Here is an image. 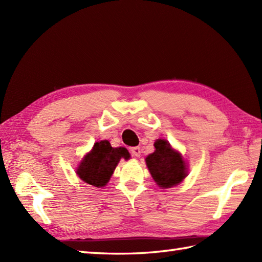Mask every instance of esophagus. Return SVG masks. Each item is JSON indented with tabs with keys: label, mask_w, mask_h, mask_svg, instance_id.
<instances>
[{
	"label": "esophagus",
	"mask_w": 262,
	"mask_h": 262,
	"mask_svg": "<svg viewBox=\"0 0 262 262\" xmlns=\"http://www.w3.org/2000/svg\"><path fill=\"white\" fill-rule=\"evenodd\" d=\"M130 154L133 155V157L138 158V157H140V155H141V148L138 147V146L132 147V148H130Z\"/></svg>",
	"instance_id": "34e87169"
}]
</instances>
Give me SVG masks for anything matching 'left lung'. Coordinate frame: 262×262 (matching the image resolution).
<instances>
[{"label": "left lung", "mask_w": 262, "mask_h": 262, "mask_svg": "<svg viewBox=\"0 0 262 262\" xmlns=\"http://www.w3.org/2000/svg\"><path fill=\"white\" fill-rule=\"evenodd\" d=\"M154 147V153L149 154L145 161L157 185L170 188L180 183L187 176V168L181 155L165 140H158Z\"/></svg>", "instance_id": "1"}]
</instances>
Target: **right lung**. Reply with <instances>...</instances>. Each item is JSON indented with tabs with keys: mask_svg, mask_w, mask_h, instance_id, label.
Masks as SVG:
<instances>
[{
	"mask_svg": "<svg viewBox=\"0 0 262 262\" xmlns=\"http://www.w3.org/2000/svg\"><path fill=\"white\" fill-rule=\"evenodd\" d=\"M129 157L125 147L114 148L108 141L97 142L92 151L83 159L76 173L89 185L103 187L107 185L120 159L128 160Z\"/></svg>",
	"mask_w": 262,
	"mask_h": 262,
	"instance_id": "1",
	"label": "right lung"
}]
</instances>
